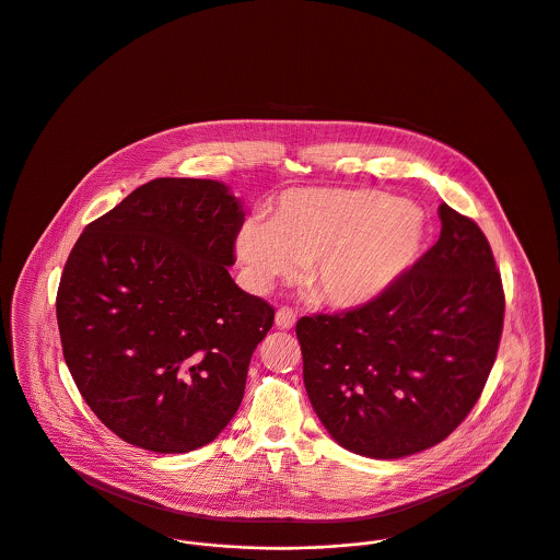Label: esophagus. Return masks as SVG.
<instances>
[{
  "label": "esophagus",
  "instance_id": "34e87169",
  "mask_svg": "<svg viewBox=\"0 0 560 560\" xmlns=\"http://www.w3.org/2000/svg\"><path fill=\"white\" fill-rule=\"evenodd\" d=\"M294 323H296V314H294L292 310H288V307L277 310V314H275V325H277L279 329L288 331V329L294 327Z\"/></svg>",
  "mask_w": 560,
  "mask_h": 560
}]
</instances>
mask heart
<instances>
[{
	"mask_svg": "<svg viewBox=\"0 0 560 560\" xmlns=\"http://www.w3.org/2000/svg\"><path fill=\"white\" fill-rule=\"evenodd\" d=\"M425 235V211L412 200L369 187H296L277 198L270 220H244L233 250L257 294L305 266L327 305L360 310L410 272Z\"/></svg>",
	"mask_w": 560,
	"mask_h": 560,
	"instance_id": "1",
	"label": "heart"
}]
</instances>
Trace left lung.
I'll return each instance as SVG.
<instances>
[{
    "label": "left lung",
    "mask_w": 560,
    "mask_h": 560,
    "mask_svg": "<svg viewBox=\"0 0 560 560\" xmlns=\"http://www.w3.org/2000/svg\"><path fill=\"white\" fill-rule=\"evenodd\" d=\"M441 237L375 303L296 323L312 408L345 450L397 460L445 441L493 369L504 290L480 226L439 207Z\"/></svg>",
    "instance_id": "left-lung-1"
}]
</instances>
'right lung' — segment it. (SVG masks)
I'll return each instance as SVG.
<instances>
[{
	"instance_id": "obj_1",
	"label": "right lung",
	"mask_w": 560,
	"mask_h": 560,
	"mask_svg": "<svg viewBox=\"0 0 560 560\" xmlns=\"http://www.w3.org/2000/svg\"><path fill=\"white\" fill-rule=\"evenodd\" d=\"M240 198L211 178H154L86 224L56 318L93 415L154 454L211 443L235 417L275 310L231 279Z\"/></svg>"
}]
</instances>
